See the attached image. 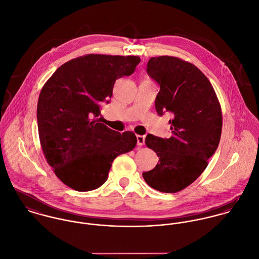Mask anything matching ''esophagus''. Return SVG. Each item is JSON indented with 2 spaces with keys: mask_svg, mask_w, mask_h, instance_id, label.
<instances>
[{
  "mask_svg": "<svg viewBox=\"0 0 259 259\" xmlns=\"http://www.w3.org/2000/svg\"><path fill=\"white\" fill-rule=\"evenodd\" d=\"M137 141H138V146L142 147V146L145 145L146 138H145V136H140V135H138V136H137Z\"/></svg>",
  "mask_w": 259,
  "mask_h": 259,
  "instance_id": "obj_1",
  "label": "esophagus"
}]
</instances>
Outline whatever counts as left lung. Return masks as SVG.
Wrapping results in <instances>:
<instances>
[{"instance_id":"left-lung-1","label":"left lung","mask_w":259,"mask_h":259,"mask_svg":"<svg viewBox=\"0 0 259 259\" xmlns=\"http://www.w3.org/2000/svg\"><path fill=\"white\" fill-rule=\"evenodd\" d=\"M147 72L160 85L156 112L170 111L174 116L168 121L169 139L147 136V147L159 160L143 177L150 187L175 193L191 185L215 152L222 136V108L208 78L188 62L169 56L150 58Z\"/></svg>"}]
</instances>
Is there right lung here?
Masks as SVG:
<instances>
[{
    "instance_id": "add662e5",
    "label": "right lung",
    "mask_w": 259,
    "mask_h": 259,
    "mask_svg": "<svg viewBox=\"0 0 259 259\" xmlns=\"http://www.w3.org/2000/svg\"><path fill=\"white\" fill-rule=\"evenodd\" d=\"M136 56L90 54L62 65L44 84L37 101L38 137L55 175L76 191L104 185L113 159L133 150L137 137L100 122L115 80L131 75Z\"/></svg>"
}]
</instances>
